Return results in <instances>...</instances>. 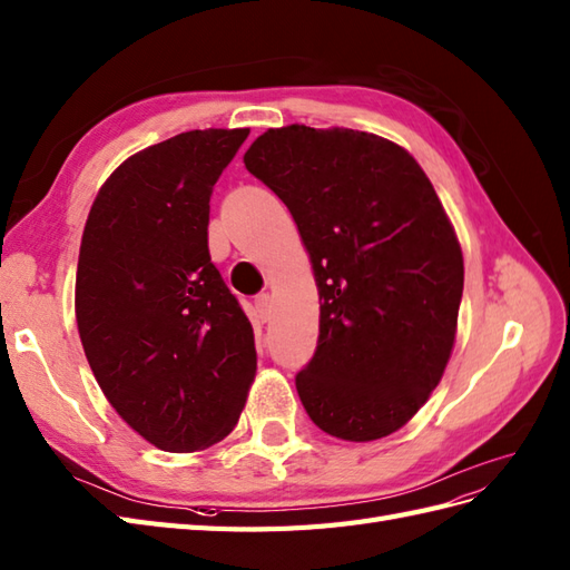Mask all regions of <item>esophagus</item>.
Segmentation results:
<instances>
[{
    "mask_svg": "<svg viewBox=\"0 0 570 570\" xmlns=\"http://www.w3.org/2000/svg\"><path fill=\"white\" fill-rule=\"evenodd\" d=\"M254 307H256V314L261 322H268L271 318V307H273V299L268 293H261L256 299H254Z\"/></svg>",
    "mask_w": 570,
    "mask_h": 570,
    "instance_id": "obj_1",
    "label": "esophagus"
}]
</instances>
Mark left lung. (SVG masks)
<instances>
[{"instance_id": "left-lung-1", "label": "left lung", "mask_w": 570, "mask_h": 570, "mask_svg": "<svg viewBox=\"0 0 570 570\" xmlns=\"http://www.w3.org/2000/svg\"><path fill=\"white\" fill-rule=\"evenodd\" d=\"M302 234L322 299L297 394L324 433L367 442L409 423L452 353L460 242L406 149L348 128L287 125L244 155Z\"/></svg>"}]
</instances>
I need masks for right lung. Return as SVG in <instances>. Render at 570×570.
Wrapping results in <instances>:
<instances>
[{
  "mask_svg": "<svg viewBox=\"0 0 570 570\" xmlns=\"http://www.w3.org/2000/svg\"><path fill=\"white\" fill-rule=\"evenodd\" d=\"M248 137L190 130L122 161L79 246L77 326L120 419L164 452L237 425L256 372L254 328L207 248L210 196Z\"/></svg>",
  "mask_w": 570,
  "mask_h": 570,
  "instance_id": "right-lung-1",
  "label": "right lung"
}]
</instances>
